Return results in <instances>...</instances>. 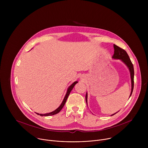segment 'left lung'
Here are the masks:
<instances>
[{"mask_svg": "<svg viewBox=\"0 0 148 148\" xmlns=\"http://www.w3.org/2000/svg\"><path fill=\"white\" fill-rule=\"evenodd\" d=\"M114 54L112 56L113 59L115 60H121L124 64L127 66L128 68L130 74H131V94L130 95V98L131 96L133 90H134V66L132 64V63L130 58V57L127 53L126 52L125 50L123 49L120 48L119 47L115 45H114ZM87 98H88V94L87 92L86 93V103L87 104ZM117 112L111 115V116L115 115Z\"/></svg>", "mask_w": 148, "mask_h": 148, "instance_id": "8db88e82", "label": "left lung"}]
</instances>
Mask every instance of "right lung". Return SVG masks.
Instances as JSON below:
<instances>
[{"label": "right lung", "mask_w": 148, "mask_h": 148, "mask_svg": "<svg viewBox=\"0 0 148 148\" xmlns=\"http://www.w3.org/2000/svg\"><path fill=\"white\" fill-rule=\"evenodd\" d=\"M78 82V81H75V82H74L68 88V89H67V92H66V95H65V97H64V99H63V101H62V103H61V105H60V106L56 110H54V111H53V112H49V113H47V114H38V113H36L37 115H40V116H51V115H55V114H58L61 110V109L63 108V107L64 106V105H65V103H66V101H67V98H68V97L69 96V95H70V92L71 91V90L73 89V88H74V87L75 86V84H77Z\"/></svg>", "instance_id": "1"}]
</instances>
